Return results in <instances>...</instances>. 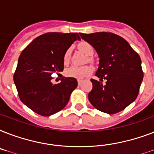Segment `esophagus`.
<instances>
[{
    "label": "esophagus",
    "instance_id": "esophagus-1",
    "mask_svg": "<svg viewBox=\"0 0 154 154\" xmlns=\"http://www.w3.org/2000/svg\"><path fill=\"white\" fill-rule=\"evenodd\" d=\"M82 82H83V81L82 80H77V83H78V85H82Z\"/></svg>",
    "mask_w": 154,
    "mask_h": 154
}]
</instances>
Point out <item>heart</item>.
I'll list each match as a JSON object with an SVG mask.
<instances>
[{"mask_svg":"<svg viewBox=\"0 0 154 154\" xmlns=\"http://www.w3.org/2000/svg\"><path fill=\"white\" fill-rule=\"evenodd\" d=\"M77 47L79 50L85 54L86 56H92L94 53V47L92 46L91 45L86 42H80L79 44L77 45ZM70 56H71V49H69L65 52L64 56H63V62L65 65L68 64L69 62ZM89 62H93V59L91 57H89ZM92 72V68L88 65H85V66H70L67 68L65 71V73L66 77H72L75 79H84L85 77H89V75L91 74Z\"/></svg>","mask_w":154,"mask_h":154,"instance_id":"heart-1","label":"heart"}]
</instances>
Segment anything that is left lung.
I'll return each mask as SVG.
<instances>
[{
	"instance_id": "obj_1",
	"label": "left lung",
	"mask_w": 154,
	"mask_h": 154,
	"mask_svg": "<svg viewBox=\"0 0 154 154\" xmlns=\"http://www.w3.org/2000/svg\"><path fill=\"white\" fill-rule=\"evenodd\" d=\"M79 34L100 58L95 74L100 82L91 79L89 101L97 109L109 114L125 109L136 100L143 79L140 56L124 38L112 32ZM103 79L105 84H102Z\"/></svg>"
}]
</instances>
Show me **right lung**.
I'll list each match as a JSON object with an SVG mask.
<instances>
[{"instance_id": "right-lung-1", "label": "right lung", "mask_w": 154, "mask_h": 154, "mask_svg": "<svg viewBox=\"0 0 154 154\" xmlns=\"http://www.w3.org/2000/svg\"><path fill=\"white\" fill-rule=\"evenodd\" d=\"M81 40L77 32H47L35 38L20 53L13 81L20 101L36 113L49 117L65 108L77 81L64 77L63 56L70 45ZM62 78L53 85L51 74Z\"/></svg>"}]
</instances>
